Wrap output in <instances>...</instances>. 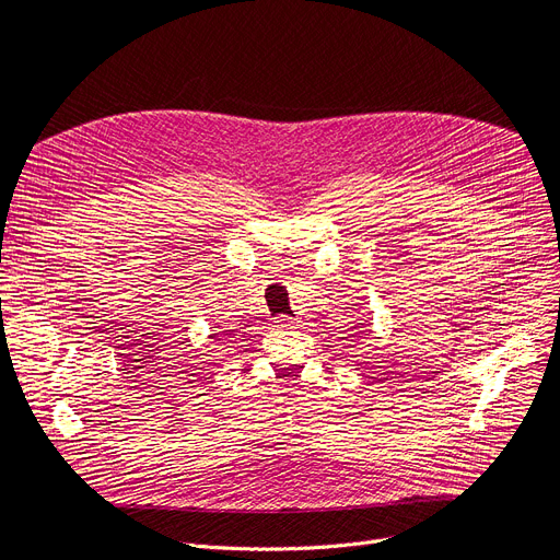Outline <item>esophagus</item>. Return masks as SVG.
Segmentation results:
<instances>
[{
    "mask_svg": "<svg viewBox=\"0 0 560 560\" xmlns=\"http://www.w3.org/2000/svg\"><path fill=\"white\" fill-rule=\"evenodd\" d=\"M277 324H279L281 328H292V326H294V318H292V316H285V314H281V316L277 318Z\"/></svg>",
    "mask_w": 560,
    "mask_h": 560,
    "instance_id": "34e87169",
    "label": "esophagus"
}]
</instances>
